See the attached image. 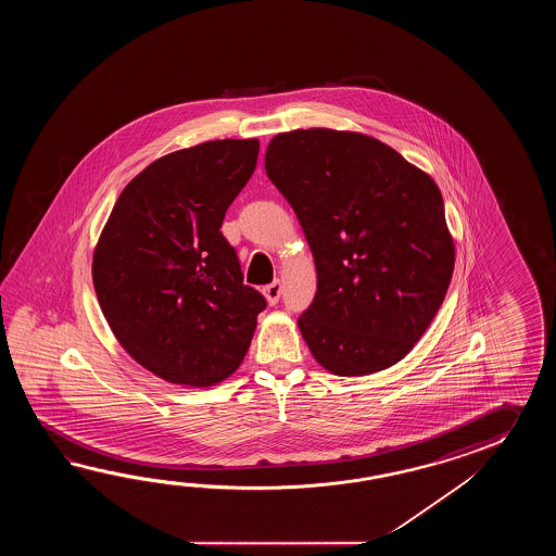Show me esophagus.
I'll return each mask as SVG.
<instances>
[{
    "mask_svg": "<svg viewBox=\"0 0 556 556\" xmlns=\"http://www.w3.org/2000/svg\"><path fill=\"white\" fill-rule=\"evenodd\" d=\"M280 294H282V283H280V280H274L273 283H268V286L264 288V295H266V300H268L270 306L278 304Z\"/></svg>",
    "mask_w": 556,
    "mask_h": 556,
    "instance_id": "esophagus-1",
    "label": "esophagus"
}]
</instances>
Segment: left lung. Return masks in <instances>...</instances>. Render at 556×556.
Here are the masks:
<instances>
[{
    "label": "left lung",
    "instance_id": "1",
    "mask_svg": "<svg viewBox=\"0 0 556 556\" xmlns=\"http://www.w3.org/2000/svg\"><path fill=\"white\" fill-rule=\"evenodd\" d=\"M264 166L316 262L318 290L298 318L316 362L343 378L397 364L435 318L455 266L433 178L348 130L280 132Z\"/></svg>",
    "mask_w": 556,
    "mask_h": 556
}]
</instances>
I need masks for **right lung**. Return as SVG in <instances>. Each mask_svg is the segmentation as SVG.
Here are the masks:
<instances>
[{"label": "right lung", "instance_id": "add662e5", "mask_svg": "<svg viewBox=\"0 0 556 556\" xmlns=\"http://www.w3.org/2000/svg\"><path fill=\"white\" fill-rule=\"evenodd\" d=\"M258 151L256 139H225L154 161L121 192L97 242L94 292L111 330L170 383L208 388L235 374L266 307L220 232Z\"/></svg>", "mask_w": 556, "mask_h": 556}]
</instances>
